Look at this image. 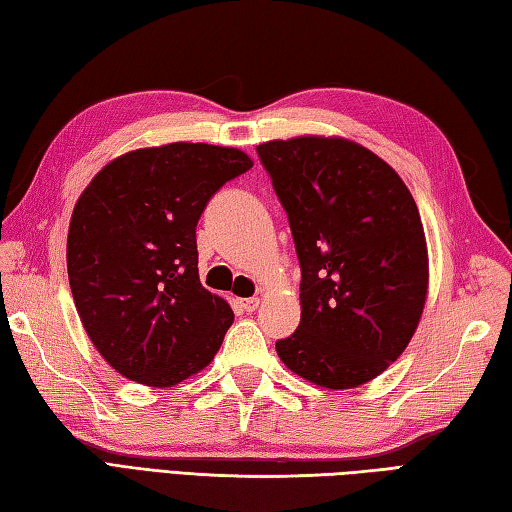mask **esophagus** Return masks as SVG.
<instances>
[{
  "label": "esophagus",
  "mask_w": 512,
  "mask_h": 512,
  "mask_svg": "<svg viewBox=\"0 0 512 512\" xmlns=\"http://www.w3.org/2000/svg\"><path fill=\"white\" fill-rule=\"evenodd\" d=\"M239 306H242L246 313H253V310H257L259 308V299L257 297H248V299H242V302H239Z\"/></svg>",
  "instance_id": "esophagus-1"
}]
</instances>
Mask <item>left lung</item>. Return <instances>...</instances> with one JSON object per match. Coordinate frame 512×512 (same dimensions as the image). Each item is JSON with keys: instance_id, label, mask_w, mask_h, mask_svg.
<instances>
[{"instance_id": "1", "label": "left lung", "mask_w": 512, "mask_h": 512, "mask_svg": "<svg viewBox=\"0 0 512 512\" xmlns=\"http://www.w3.org/2000/svg\"><path fill=\"white\" fill-rule=\"evenodd\" d=\"M257 155L302 268V322L277 355L317 386L366 384L404 353L426 304L415 199L384 159L342 137L275 139Z\"/></svg>"}]
</instances>
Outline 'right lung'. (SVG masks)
<instances>
[{
  "instance_id": "obj_1",
  "label": "right lung",
  "mask_w": 512,
  "mask_h": 512,
  "mask_svg": "<svg viewBox=\"0 0 512 512\" xmlns=\"http://www.w3.org/2000/svg\"><path fill=\"white\" fill-rule=\"evenodd\" d=\"M248 168L237 148L175 142L113 159L79 195L70 290L90 342L130 382L175 386L222 346L235 315L199 282L195 228Z\"/></svg>"
}]
</instances>
